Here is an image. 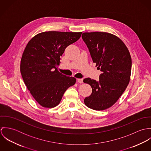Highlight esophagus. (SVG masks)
I'll return each mask as SVG.
<instances>
[{
  "label": "esophagus",
  "mask_w": 151,
  "mask_h": 151,
  "mask_svg": "<svg viewBox=\"0 0 151 151\" xmlns=\"http://www.w3.org/2000/svg\"><path fill=\"white\" fill-rule=\"evenodd\" d=\"M77 81L80 83H83V78H77Z\"/></svg>",
  "instance_id": "34e87169"
}]
</instances>
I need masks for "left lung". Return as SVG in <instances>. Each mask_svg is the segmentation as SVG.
I'll return each instance as SVG.
<instances>
[{
    "label": "left lung",
    "instance_id": "left-lung-1",
    "mask_svg": "<svg viewBox=\"0 0 151 151\" xmlns=\"http://www.w3.org/2000/svg\"><path fill=\"white\" fill-rule=\"evenodd\" d=\"M82 38L93 62L102 72L98 81L90 78L83 80L92 89L84 103L92 109L103 110L113 105L128 86L132 65L131 56L125 44L113 34L84 32Z\"/></svg>",
    "mask_w": 151,
    "mask_h": 151
}]
</instances>
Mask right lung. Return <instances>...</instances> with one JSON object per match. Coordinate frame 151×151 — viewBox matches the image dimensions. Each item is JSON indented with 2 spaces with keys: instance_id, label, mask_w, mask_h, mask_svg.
Listing matches in <instances>:
<instances>
[{
  "instance_id": "right-lung-1",
  "label": "right lung",
  "mask_w": 151,
  "mask_h": 151,
  "mask_svg": "<svg viewBox=\"0 0 151 151\" xmlns=\"http://www.w3.org/2000/svg\"><path fill=\"white\" fill-rule=\"evenodd\" d=\"M81 34L43 32L27 45L21 60L22 77L32 96L44 108L59 105L66 89L75 84L74 77H67L57 68L65 49L78 41Z\"/></svg>"
}]
</instances>
